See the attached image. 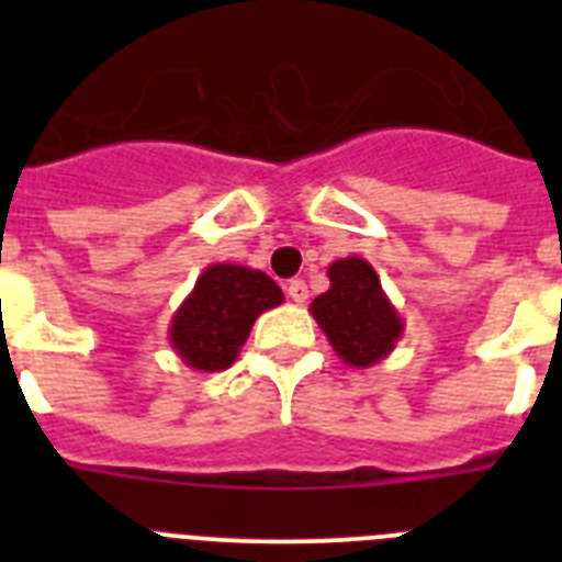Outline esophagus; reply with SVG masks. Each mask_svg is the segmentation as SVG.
<instances>
[{
	"mask_svg": "<svg viewBox=\"0 0 562 562\" xmlns=\"http://www.w3.org/2000/svg\"><path fill=\"white\" fill-rule=\"evenodd\" d=\"M286 295H290L295 304H306V297H310V286H306L301 278H295V281H290V284H286Z\"/></svg>",
	"mask_w": 562,
	"mask_h": 562,
	"instance_id": "obj_1",
	"label": "esophagus"
}]
</instances>
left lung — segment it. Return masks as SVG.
<instances>
[{
    "instance_id": "left-lung-1",
    "label": "left lung",
    "mask_w": 562,
    "mask_h": 562,
    "mask_svg": "<svg viewBox=\"0 0 562 562\" xmlns=\"http://www.w3.org/2000/svg\"><path fill=\"white\" fill-rule=\"evenodd\" d=\"M326 276L329 290L312 301V317L346 366L369 369L394 351L405 321L366 258H337Z\"/></svg>"
}]
</instances>
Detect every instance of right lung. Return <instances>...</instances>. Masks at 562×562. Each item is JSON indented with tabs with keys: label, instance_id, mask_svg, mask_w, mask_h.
<instances>
[{
	"label": "right lung",
	"instance_id": "obj_1",
	"mask_svg": "<svg viewBox=\"0 0 562 562\" xmlns=\"http://www.w3.org/2000/svg\"><path fill=\"white\" fill-rule=\"evenodd\" d=\"M281 304L284 292L267 272L211 265L173 312L168 342L188 369L225 371L236 362L256 317Z\"/></svg>",
	"mask_w": 562,
	"mask_h": 562
}]
</instances>
